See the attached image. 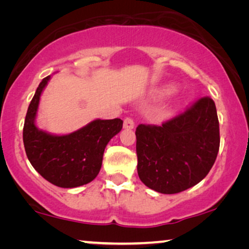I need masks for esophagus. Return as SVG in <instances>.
<instances>
[{
  "mask_svg": "<svg viewBox=\"0 0 249 249\" xmlns=\"http://www.w3.org/2000/svg\"><path fill=\"white\" fill-rule=\"evenodd\" d=\"M135 122L131 118H125L124 120V129H134Z\"/></svg>",
  "mask_w": 249,
  "mask_h": 249,
  "instance_id": "1",
  "label": "esophagus"
}]
</instances>
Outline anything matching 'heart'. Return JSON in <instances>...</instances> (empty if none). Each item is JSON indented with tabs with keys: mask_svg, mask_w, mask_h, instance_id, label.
Returning <instances> with one entry per match:
<instances>
[{
	"mask_svg": "<svg viewBox=\"0 0 249 249\" xmlns=\"http://www.w3.org/2000/svg\"><path fill=\"white\" fill-rule=\"evenodd\" d=\"M176 89H177L176 85L168 84V85H164V86H162L161 88H159V89H156L155 95H156V97L163 98V97H166V96H169V95L175 93Z\"/></svg>",
	"mask_w": 249,
	"mask_h": 249,
	"instance_id": "heart-1",
	"label": "heart"
}]
</instances>
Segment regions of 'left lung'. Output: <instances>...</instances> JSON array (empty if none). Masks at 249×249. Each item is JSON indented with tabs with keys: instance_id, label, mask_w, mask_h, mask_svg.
Here are the masks:
<instances>
[{
	"instance_id": "1",
	"label": "left lung",
	"mask_w": 249,
	"mask_h": 249,
	"mask_svg": "<svg viewBox=\"0 0 249 249\" xmlns=\"http://www.w3.org/2000/svg\"><path fill=\"white\" fill-rule=\"evenodd\" d=\"M139 179L161 194H177L205 178L220 147L215 103L202 97L162 125L136 129Z\"/></svg>"
}]
</instances>
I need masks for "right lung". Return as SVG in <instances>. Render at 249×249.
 <instances>
[{
	"label": "right lung",
	"instance_id": "1",
	"mask_svg": "<svg viewBox=\"0 0 249 249\" xmlns=\"http://www.w3.org/2000/svg\"><path fill=\"white\" fill-rule=\"evenodd\" d=\"M51 76L42 80L30 102L23 124V145L34 169L47 181L74 188L93 181L100 172L104 149L119 134L121 119L96 120L68 135H52L36 125L40 95Z\"/></svg>",
	"mask_w": 249,
	"mask_h": 249
}]
</instances>
